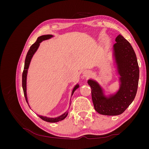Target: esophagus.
Listing matches in <instances>:
<instances>
[{
  "label": "esophagus",
  "instance_id": "esophagus-1",
  "mask_svg": "<svg viewBox=\"0 0 149 149\" xmlns=\"http://www.w3.org/2000/svg\"><path fill=\"white\" fill-rule=\"evenodd\" d=\"M90 75H91V72H90V71H89V70H85L83 72V76L86 78L89 77Z\"/></svg>",
  "mask_w": 149,
  "mask_h": 149
}]
</instances>
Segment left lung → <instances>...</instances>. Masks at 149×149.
Wrapping results in <instances>:
<instances>
[{"mask_svg":"<svg viewBox=\"0 0 149 149\" xmlns=\"http://www.w3.org/2000/svg\"><path fill=\"white\" fill-rule=\"evenodd\" d=\"M114 56L120 75V86L114 95L104 96L102 89L96 81L89 79L92 100L99 114L106 116L120 115L132 102L136 97L139 78V68L136 55L131 45L121 35L116 38Z\"/></svg>","mask_w":149,"mask_h":149,"instance_id":"left-lung-1","label":"left lung"}]
</instances>
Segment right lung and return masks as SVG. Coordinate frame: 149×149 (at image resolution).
<instances>
[{"label": "right lung", "mask_w": 149, "mask_h": 149, "mask_svg": "<svg viewBox=\"0 0 149 149\" xmlns=\"http://www.w3.org/2000/svg\"><path fill=\"white\" fill-rule=\"evenodd\" d=\"M52 37L53 36L51 35H45L40 36V37H39L37 38V41L35 42V43H34L30 47L29 52H27V54H26L25 60L24 69L23 73H22V88H23L24 94V96L25 97V100L27 103H28V101H27V96H26V75H27V70L29 69L31 59V58H32L33 55H34L35 52L37 50V49L40 45V43H41L43 40L49 39V38H52ZM78 88H79V85L78 84L76 85V86L74 88V89L73 90V92H72V95H73V93ZM67 115H68V112H65L63 114L59 116V117H58V118H47V117H44V116H38L42 120L46 121V122H48V123H57V122H59L60 120H63L67 116Z\"/></svg>", "instance_id": "right-lung-1"}]
</instances>
